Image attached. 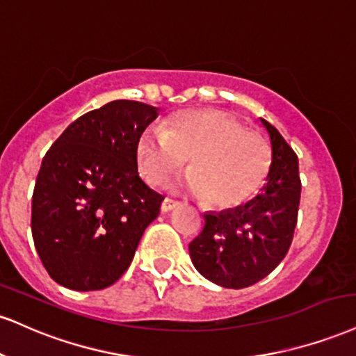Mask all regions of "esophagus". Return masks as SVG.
Listing matches in <instances>:
<instances>
[{"label": "esophagus", "instance_id": "1", "mask_svg": "<svg viewBox=\"0 0 356 356\" xmlns=\"http://www.w3.org/2000/svg\"><path fill=\"white\" fill-rule=\"evenodd\" d=\"M179 205H181L179 200H174V199H169V197H165V199L162 200V204H161V211L162 212H170L172 209L179 207Z\"/></svg>", "mask_w": 356, "mask_h": 356}]
</instances>
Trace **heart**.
Here are the masks:
<instances>
[{
	"mask_svg": "<svg viewBox=\"0 0 356 356\" xmlns=\"http://www.w3.org/2000/svg\"><path fill=\"white\" fill-rule=\"evenodd\" d=\"M189 157L184 184L217 209H235L252 199L272 164L267 140L220 111L175 114L167 129L149 126L137 140V167L152 186L167 182Z\"/></svg>",
	"mask_w": 356,
	"mask_h": 356,
	"instance_id": "heart-1",
	"label": "heart"
}]
</instances>
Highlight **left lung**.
I'll list each match as a JSON object with an SVG mask.
<instances>
[{
	"mask_svg": "<svg viewBox=\"0 0 356 356\" xmlns=\"http://www.w3.org/2000/svg\"><path fill=\"white\" fill-rule=\"evenodd\" d=\"M260 121L272 144L262 192L234 211L205 213L202 232L189 245L197 270L225 289H245L275 270L292 245L298 219V157L270 122Z\"/></svg>",
	"mask_w": 356,
	"mask_h": 356,
	"instance_id": "1",
	"label": "left lung"
}]
</instances>
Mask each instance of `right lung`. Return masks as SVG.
<instances>
[{
    "instance_id": "1",
    "label": "right lung",
    "mask_w": 356,
    "mask_h": 356,
    "mask_svg": "<svg viewBox=\"0 0 356 356\" xmlns=\"http://www.w3.org/2000/svg\"><path fill=\"white\" fill-rule=\"evenodd\" d=\"M157 108L119 99L71 122L42 157L31 232L54 282L102 290L127 270L164 197L137 172L136 147Z\"/></svg>"
}]
</instances>
